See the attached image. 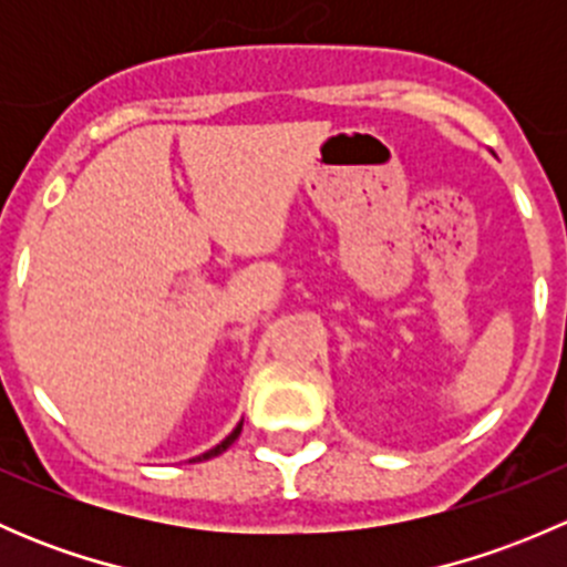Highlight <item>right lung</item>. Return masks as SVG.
Here are the masks:
<instances>
[{
	"instance_id": "1",
	"label": "right lung",
	"mask_w": 567,
	"mask_h": 567,
	"mask_svg": "<svg viewBox=\"0 0 567 567\" xmlns=\"http://www.w3.org/2000/svg\"><path fill=\"white\" fill-rule=\"evenodd\" d=\"M241 427H244V420H241V422H238V425H236V427H233V433H230V436H225V439H221V442H219V444H216V447H210V450H208V453L197 455V458H192V461H208V458H216V455H221V453H225V450H227V447H230V444H233V442H236V439H238V436H241Z\"/></svg>"
}]
</instances>
